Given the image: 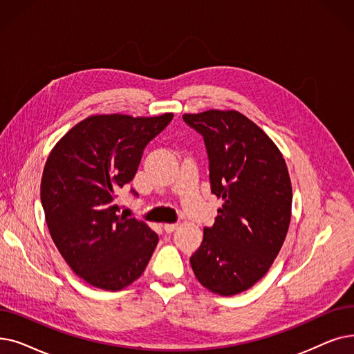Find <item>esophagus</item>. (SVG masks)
I'll list each match as a JSON object with an SVG mask.
<instances>
[{
  "label": "esophagus",
  "instance_id": "34e87169",
  "mask_svg": "<svg viewBox=\"0 0 354 354\" xmlns=\"http://www.w3.org/2000/svg\"><path fill=\"white\" fill-rule=\"evenodd\" d=\"M176 228H178V224H165V225H163V230H165V232H166L167 234L175 232Z\"/></svg>",
  "mask_w": 354,
  "mask_h": 354
}]
</instances>
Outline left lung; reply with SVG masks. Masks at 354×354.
<instances>
[{
    "label": "left lung",
    "mask_w": 354,
    "mask_h": 354,
    "mask_svg": "<svg viewBox=\"0 0 354 354\" xmlns=\"http://www.w3.org/2000/svg\"><path fill=\"white\" fill-rule=\"evenodd\" d=\"M183 121L204 137L211 192L223 199L191 266L214 294L236 295L263 278L282 248L292 207L288 167L269 136L239 111L183 114Z\"/></svg>",
    "instance_id": "8db88e82"
}]
</instances>
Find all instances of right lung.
Returning <instances> with one entry per match:
<instances>
[{"instance_id":"1","label":"right lung","mask_w":354,"mask_h":354,"mask_svg":"<svg viewBox=\"0 0 354 354\" xmlns=\"http://www.w3.org/2000/svg\"><path fill=\"white\" fill-rule=\"evenodd\" d=\"M172 118V113L91 115L72 127L46 160L40 198L52 240L71 269L92 286H129L156 249L158 234L146 223L120 215L115 198L134 178L147 143Z\"/></svg>"}]
</instances>
